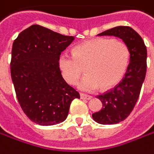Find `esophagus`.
I'll return each mask as SVG.
<instances>
[{
  "label": "esophagus",
  "mask_w": 154,
  "mask_h": 154,
  "mask_svg": "<svg viewBox=\"0 0 154 154\" xmlns=\"http://www.w3.org/2000/svg\"><path fill=\"white\" fill-rule=\"evenodd\" d=\"M81 99H84V100H90V99H92L91 95L86 94H81Z\"/></svg>",
  "instance_id": "1"
}]
</instances>
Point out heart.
<instances>
[{
  "mask_svg": "<svg viewBox=\"0 0 154 154\" xmlns=\"http://www.w3.org/2000/svg\"><path fill=\"white\" fill-rule=\"evenodd\" d=\"M129 60L127 43L111 38H96L75 47L73 55L62 53L58 64L63 78L71 85L77 83L85 68L88 74L79 83V88L93 92L100 87L105 90L118 84Z\"/></svg>",
  "mask_w": 154,
  "mask_h": 154,
  "instance_id": "heart-1",
  "label": "heart"
}]
</instances>
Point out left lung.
Masks as SVG:
<instances>
[{
    "mask_svg": "<svg viewBox=\"0 0 154 154\" xmlns=\"http://www.w3.org/2000/svg\"><path fill=\"white\" fill-rule=\"evenodd\" d=\"M120 38L129 48L130 63L122 81L113 88L97 95L102 102L101 110L93 113V119L102 125L123 121L134 110L146 73V47L140 35L132 27L119 26L99 34Z\"/></svg>",
    "mask_w": 154,
    "mask_h": 154,
    "instance_id": "1",
    "label": "left lung"
}]
</instances>
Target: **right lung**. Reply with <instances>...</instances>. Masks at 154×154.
I'll return each mask as SVG.
<instances>
[{
  "mask_svg": "<svg viewBox=\"0 0 154 154\" xmlns=\"http://www.w3.org/2000/svg\"><path fill=\"white\" fill-rule=\"evenodd\" d=\"M74 37L32 25L20 33L12 47L10 72L24 113L41 126L64 121L70 104L80 94L68 85L58 59Z\"/></svg>",
  "mask_w": 154,
  "mask_h": 154,
  "instance_id": "1",
  "label": "right lung"
}]
</instances>
